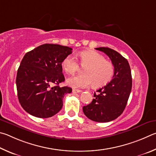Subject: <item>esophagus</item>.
<instances>
[{
	"instance_id": "obj_1",
	"label": "esophagus",
	"mask_w": 156,
	"mask_h": 156,
	"mask_svg": "<svg viewBox=\"0 0 156 156\" xmlns=\"http://www.w3.org/2000/svg\"><path fill=\"white\" fill-rule=\"evenodd\" d=\"M82 92V90H77V89H73V93H80V92Z\"/></svg>"
}]
</instances>
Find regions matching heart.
<instances>
[{
    "label": "heart",
    "instance_id": "1",
    "mask_svg": "<svg viewBox=\"0 0 156 156\" xmlns=\"http://www.w3.org/2000/svg\"><path fill=\"white\" fill-rule=\"evenodd\" d=\"M80 64L82 74L73 75L66 80L69 86L75 88H83L92 83L94 88H99L110 82L114 73L112 62L106 60L101 54L95 51H88L80 54ZM63 69L68 73H74L79 69L80 64L75 56L69 55L62 62Z\"/></svg>",
    "mask_w": 156,
    "mask_h": 156
}]
</instances>
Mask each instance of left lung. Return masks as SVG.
<instances>
[{"label": "left lung", "mask_w": 156, "mask_h": 156, "mask_svg": "<svg viewBox=\"0 0 156 156\" xmlns=\"http://www.w3.org/2000/svg\"><path fill=\"white\" fill-rule=\"evenodd\" d=\"M110 57L114 66L113 79L94 93L91 103L83 106L89 119L99 122L113 121L126 107L132 86V73L127 60L118 52L108 47L96 48Z\"/></svg>", "instance_id": "left-lung-1"}]
</instances>
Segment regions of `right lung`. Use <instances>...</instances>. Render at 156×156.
Masks as SVG:
<instances>
[{
	"instance_id": "add662e5",
	"label": "right lung",
	"mask_w": 156,
	"mask_h": 156,
	"mask_svg": "<svg viewBox=\"0 0 156 156\" xmlns=\"http://www.w3.org/2000/svg\"><path fill=\"white\" fill-rule=\"evenodd\" d=\"M72 50L68 46L44 44L24 55L16 82L19 102L27 112L44 119L61 110L64 94L72 92L69 87L58 86L65 80L62 62Z\"/></svg>"
}]
</instances>
